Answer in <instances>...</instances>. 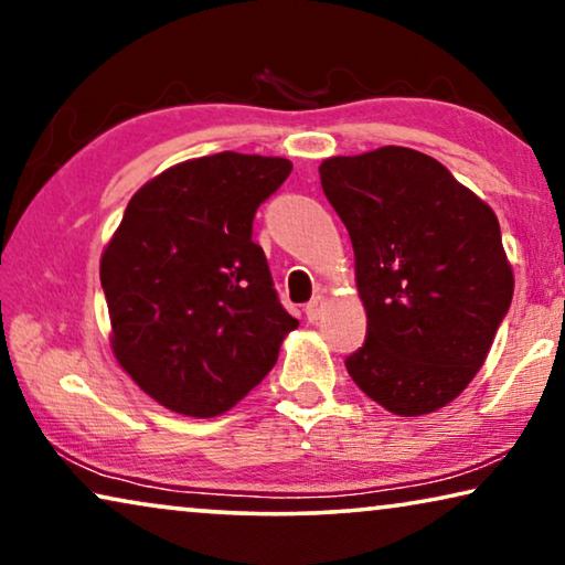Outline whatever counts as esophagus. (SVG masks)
Here are the masks:
<instances>
[{
	"mask_svg": "<svg viewBox=\"0 0 565 565\" xmlns=\"http://www.w3.org/2000/svg\"><path fill=\"white\" fill-rule=\"evenodd\" d=\"M324 307H328V299H324L322 294H320V297H315V299L309 301V305L305 307L307 320H309V322H317V320H320L322 312H324Z\"/></svg>",
	"mask_w": 565,
	"mask_h": 565,
	"instance_id": "34e87169",
	"label": "esophagus"
}]
</instances>
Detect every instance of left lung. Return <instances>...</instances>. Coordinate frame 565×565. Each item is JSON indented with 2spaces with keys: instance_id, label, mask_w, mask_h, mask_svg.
Listing matches in <instances>:
<instances>
[{
  "instance_id": "1",
  "label": "left lung",
  "mask_w": 565,
  "mask_h": 565,
  "mask_svg": "<svg viewBox=\"0 0 565 565\" xmlns=\"http://www.w3.org/2000/svg\"><path fill=\"white\" fill-rule=\"evenodd\" d=\"M320 181L351 235L369 320L348 373L394 415L438 412L471 384L512 305L494 210L399 146L324 158Z\"/></svg>"
}]
</instances>
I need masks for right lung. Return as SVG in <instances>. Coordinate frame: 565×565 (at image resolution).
Instances as JSON below:
<instances>
[{
    "label": "right lung",
    "mask_w": 565,
    "mask_h": 565,
    "mask_svg": "<svg viewBox=\"0 0 565 565\" xmlns=\"http://www.w3.org/2000/svg\"><path fill=\"white\" fill-rule=\"evenodd\" d=\"M291 161L214 153L177 163L127 202L102 253L113 353L166 409L217 417L258 386L299 320L276 297L253 217Z\"/></svg>",
    "instance_id": "1"
}]
</instances>
